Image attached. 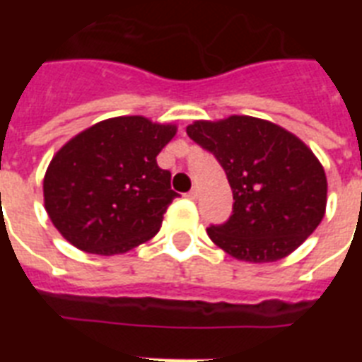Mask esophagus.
<instances>
[{
	"label": "esophagus",
	"instance_id": "obj_1",
	"mask_svg": "<svg viewBox=\"0 0 362 362\" xmlns=\"http://www.w3.org/2000/svg\"><path fill=\"white\" fill-rule=\"evenodd\" d=\"M187 197L192 199V201H195V199L199 197V192H197V189H192V192L187 193Z\"/></svg>",
	"mask_w": 362,
	"mask_h": 362
}]
</instances>
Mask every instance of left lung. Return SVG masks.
Wrapping results in <instances>:
<instances>
[{
	"mask_svg": "<svg viewBox=\"0 0 362 362\" xmlns=\"http://www.w3.org/2000/svg\"><path fill=\"white\" fill-rule=\"evenodd\" d=\"M189 139L216 156L233 189V216L209 227L210 240L246 263L293 253L323 220L325 169L291 131L263 118L233 115L195 120Z\"/></svg>",
	"mask_w": 362,
	"mask_h": 362,
	"instance_id": "8db88e82",
	"label": "left lung"
}]
</instances>
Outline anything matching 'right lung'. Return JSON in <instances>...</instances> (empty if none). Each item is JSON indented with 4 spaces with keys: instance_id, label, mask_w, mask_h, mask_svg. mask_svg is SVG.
<instances>
[{
    "instance_id": "add662e5",
    "label": "right lung",
    "mask_w": 362,
    "mask_h": 362,
    "mask_svg": "<svg viewBox=\"0 0 362 362\" xmlns=\"http://www.w3.org/2000/svg\"><path fill=\"white\" fill-rule=\"evenodd\" d=\"M176 131V124L116 116L65 142L42 180L45 210L59 235L95 255H118L150 240L178 195L170 173L156 161Z\"/></svg>"
}]
</instances>
